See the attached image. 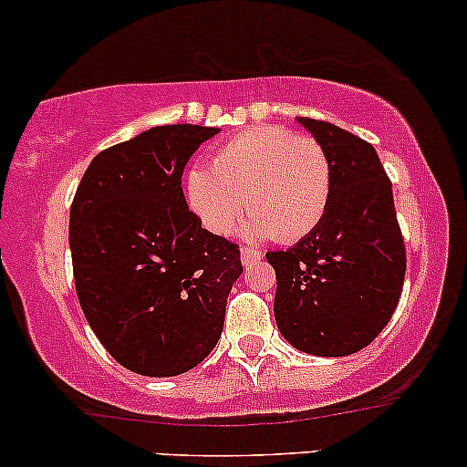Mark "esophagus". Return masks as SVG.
Returning <instances> with one entry per match:
<instances>
[{
    "mask_svg": "<svg viewBox=\"0 0 467 467\" xmlns=\"http://www.w3.org/2000/svg\"><path fill=\"white\" fill-rule=\"evenodd\" d=\"M261 256H264V254H261L259 250H252V248H248V245H244V248H241V264H244V265L259 264Z\"/></svg>",
    "mask_w": 467,
    "mask_h": 467,
    "instance_id": "1",
    "label": "esophagus"
}]
</instances>
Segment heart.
Returning <instances> with one entry per match:
<instances>
[{
	"instance_id": "b5f03b06",
	"label": "heart",
	"mask_w": 467,
	"mask_h": 467,
	"mask_svg": "<svg viewBox=\"0 0 467 467\" xmlns=\"http://www.w3.org/2000/svg\"><path fill=\"white\" fill-rule=\"evenodd\" d=\"M186 197L211 233L228 234L248 206V233L294 244L323 222L331 200V162L323 144L281 127H252L195 166Z\"/></svg>"
}]
</instances>
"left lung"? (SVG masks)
Instances as JSON below:
<instances>
[{"label": "left lung", "instance_id": "obj_1", "mask_svg": "<svg viewBox=\"0 0 467 467\" xmlns=\"http://www.w3.org/2000/svg\"><path fill=\"white\" fill-rule=\"evenodd\" d=\"M296 120L329 155L331 200L314 233L265 254L276 272L275 318L298 351L351 356L387 327L404 285L393 186L367 140L331 122Z\"/></svg>", "mask_w": 467, "mask_h": 467}]
</instances>
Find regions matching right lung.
Here are the masks:
<instances>
[{"label": "right lung", "instance_id": "obj_1", "mask_svg": "<svg viewBox=\"0 0 467 467\" xmlns=\"http://www.w3.org/2000/svg\"><path fill=\"white\" fill-rule=\"evenodd\" d=\"M219 130L151 127L89 162L69 208L77 296L111 358L173 378L215 349L244 265L239 245L202 228L182 173Z\"/></svg>", "mask_w": 467, "mask_h": 467}]
</instances>
